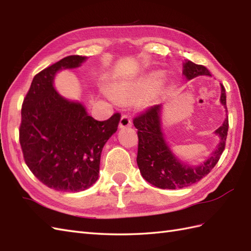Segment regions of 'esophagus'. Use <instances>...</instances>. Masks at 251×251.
<instances>
[{"instance_id":"obj_1","label":"esophagus","mask_w":251,"mask_h":251,"mask_svg":"<svg viewBox=\"0 0 251 251\" xmlns=\"http://www.w3.org/2000/svg\"><path fill=\"white\" fill-rule=\"evenodd\" d=\"M131 119L129 115L127 114H123L121 117V121H120V128H125V127H129L131 126Z\"/></svg>"}]
</instances>
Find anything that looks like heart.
I'll return each mask as SVG.
<instances>
[{
	"mask_svg": "<svg viewBox=\"0 0 251 251\" xmlns=\"http://www.w3.org/2000/svg\"><path fill=\"white\" fill-rule=\"evenodd\" d=\"M162 74L159 72H152L147 75L137 79L136 82L131 83L127 87H122L116 89L114 95L119 100H139L148 98L151 96L155 89L158 87L161 82Z\"/></svg>",
	"mask_w": 251,
	"mask_h": 251,
	"instance_id": "b5f03b06",
	"label": "heart"
}]
</instances>
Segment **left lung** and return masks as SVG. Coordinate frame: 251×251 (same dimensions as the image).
<instances>
[{"mask_svg": "<svg viewBox=\"0 0 251 251\" xmlns=\"http://www.w3.org/2000/svg\"><path fill=\"white\" fill-rule=\"evenodd\" d=\"M183 74L188 79L199 75H210L208 69L196 65L190 60L185 61ZM221 102L226 106V88L221 85ZM161 104H155L134 119V125L138 129L137 164L142 177L148 182L161 189H181L200 181L211 172L220 159L226 148L228 130V119L216 130L221 141L212 156L200 166H188L181 164L170 152L164 140L161 129Z\"/></svg>", "mask_w": 251, "mask_h": 251, "instance_id": "1", "label": "left lung"}]
</instances>
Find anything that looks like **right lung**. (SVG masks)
Listing matches in <instances>:
<instances>
[{
    "label": "right lung",
    "instance_id": "add662e5",
    "mask_svg": "<svg viewBox=\"0 0 251 251\" xmlns=\"http://www.w3.org/2000/svg\"><path fill=\"white\" fill-rule=\"evenodd\" d=\"M85 59L68 56L37 73L21 106L19 142L25 162L42 183L57 191H84L97 181L101 151L121 120L120 113L95 120L81 103L52 87L57 71L76 68Z\"/></svg>",
    "mask_w": 251,
    "mask_h": 251
}]
</instances>
